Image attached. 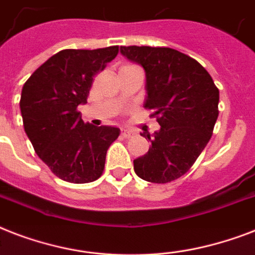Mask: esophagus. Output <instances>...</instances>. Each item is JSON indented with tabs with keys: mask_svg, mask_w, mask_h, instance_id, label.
<instances>
[{
	"mask_svg": "<svg viewBox=\"0 0 255 255\" xmlns=\"http://www.w3.org/2000/svg\"><path fill=\"white\" fill-rule=\"evenodd\" d=\"M132 135H135V132L132 131V129H129V128H124V129H122V136H123V137H131Z\"/></svg>",
	"mask_w": 255,
	"mask_h": 255,
	"instance_id": "34e87169",
	"label": "esophagus"
}]
</instances>
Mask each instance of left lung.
Returning a JSON list of instances; mask_svg holds the SVG:
<instances>
[{"label": "left lung", "mask_w": 255, "mask_h": 255, "mask_svg": "<svg viewBox=\"0 0 255 255\" xmlns=\"http://www.w3.org/2000/svg\"><path fill=\"white\" fill-rule=\"evenodd\" d=\"M120 53L144 69V107L153 111L160 124L153 135L144 132L151 145L133 160V169L145 181H173L189 170L212 137L218 88L197 61L177 50L122 46Z\"/></svg>", "instance_id": "obj_1"}]
</instances>
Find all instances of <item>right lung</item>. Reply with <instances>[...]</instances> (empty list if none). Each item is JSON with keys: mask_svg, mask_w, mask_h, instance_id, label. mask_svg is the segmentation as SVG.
I'll list each match as a JSON object with an SVG mask.
<instances>
[{"mask_svg": "<svg viewBox=\"0 0 255 255\" xmlns=\"http://www.w3.org/2000/svg\"><path fill=\"white\" fill-rule=\"evenodd\" d=\"M119 47L62 50L38 67L22 87L23 128L39 159L65 181H95L106 153L120 129L95 127L82 120L79 104L87 103L94 75L106 69Z\"/></svg>", "mask_w": 255, "mask_h": 255, "instance_id": "right-lung-1", "label": "right lung"}]
</instances>
